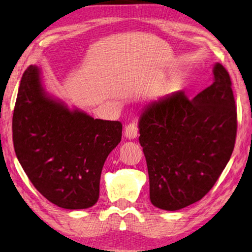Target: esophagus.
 <instances>
[{"mask_svg":"<svg viewBox=\"0 0 252 252\" xmlns=\"http://www.w3.org/2000/svg\"><path fill=\"white\" fill-rule=\"evenodd\" d=\"M138 136V127L135 123H130L125 128V137L128 139H135Z\"/></svg>","mask_w":252,"mask_h":252,"instance_id":"1","label":"esophagus"}]
</instances>
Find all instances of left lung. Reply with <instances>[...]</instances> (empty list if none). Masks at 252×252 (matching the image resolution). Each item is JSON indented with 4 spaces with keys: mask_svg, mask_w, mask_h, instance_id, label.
<instances>
[{
    "mask_svg": "<svg viewBox=\"0 0 252 252\" xmlns=\"http://www.w3.org/2000/svg\"><path fill=\"white\" fill-rule=\"evenodd\" d=\"M213 73L214 83L191 100L176 92L140 113L139 144L157 208L175 211L200 200L230 159L237 134L231 79L220 63Z\"/></svg>",
    "mask_w": 252,
    "mask_h": 252,
    "instance_id": "8db88e82",
    "label": "left lung"
}]
</instances>
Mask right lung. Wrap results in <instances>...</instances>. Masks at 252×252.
I'll return each instance as SVG.
<instances>
[{"label":"right lung","mask_w":252,"mask_h":252,"mask_svg":"<svg viewBox=\"0 0 252 252\" xmlns=\"http://www.w3.org/2000/svg\"><path fill=\"white\" fill-rule=\"evenodd\" d=\"M13 144L31 183L52 204L86 209L99 197L104 162L121 143V122L94 119L46 93L41 69L21 79L13 113Z\"/></svg>","instance_id":"add662e5"}]
</instances>
